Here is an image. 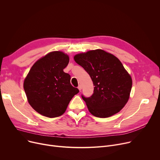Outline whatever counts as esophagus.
Instances as JSON below:
<instances>
[{"mask_svg": "<svg viewBox=\"0 0 160 160\" xmlns=\"http://www.w3.org/2000/svg\"><path fill=\"white\" fill-rule=\"evenodd\" d=\"M78 89L80 91H81V90H82V86H81V85H79V86H78Z\"/></svg>", "mask_w": 160, "mask_h": 160, "instance_id": "obj_1", "label": "esophagus"}]
</instances>
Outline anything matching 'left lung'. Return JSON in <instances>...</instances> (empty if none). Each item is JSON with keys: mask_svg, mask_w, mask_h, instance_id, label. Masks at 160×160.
I'll return each instance as SVG.
<instances>
[{"mask_svg": "<svg viewBox=\"0 0 160 160\" xmlns=\"http://www.w3.org/2000/svg\"><path fill=\"white\" fill-rule=\"evenodd\" d=\"M74 59L95 86L91 97L82 95L89 112L100 118L118 113L128 102L132 86L130 75L119 59L100 49L77 54Z\"/></svg>", "mask_w": 160, "mask_h": 160, "instance_id": "8db88e82", "label": "left lung"}]
</instances>
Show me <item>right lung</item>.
Here are the masks:
<instances>
[{
    "instance_id": "1",
    "label": "right lung",
    "mask_w": 160,
    "mask_h": 160,
    "mask_svg": "<svg viewBox=\"0 0 160 160\" xmlns=\"http://www.w3.org/2000/svg\"><path fill=\"white\" fill-rule=\"evenodd\" d=\"M69 58L60 51L50 52L33 66L24 81L30 105L49 118L63 115L79 90L71 84V76L63 71Z\"/></svg>"
}]
</instances>
